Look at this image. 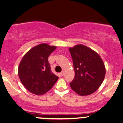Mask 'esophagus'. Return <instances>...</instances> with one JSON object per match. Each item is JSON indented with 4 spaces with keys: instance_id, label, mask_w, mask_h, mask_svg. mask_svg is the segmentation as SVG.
Returning a JSON list of instances; mask_svg holds the SVG:
<instances>
[{
    "instance_id": "esophagus-1",
    "label": "esophagus",
    "mask_w": 123,
    "mask_h": 123,
    "mask_svg": "<svg viewBox=\"0 0 123 123\" xmlns=\"http://www.w3.org/2000/svg\"><path fill=\"white\" fill-rule=\"evenodd\" d=\"M64 74H65L64 71H62V72L60 73V75H61V76H63V75H64Z\"/></svg>"
}]
</instances>
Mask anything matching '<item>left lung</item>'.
Returning a JSON list of instances; mask_svg holds the SVG:
<instances>
[{
	"mask_svg": "<svg viewBox=\"0 0 123 123\" xmlns=\"http://www.w3.org/2000/svg\"><path fill=\"white\" fill-rule=\"evenodd\" d=\"M69 50L75 71L74 80L70 83L71 89L80 96L95 92L105 75V64L99 54L82 44L69 48Z\"/></svg>",
	"mask_w": 123,
	"mask_h": 123,
	"instance_id": "obj_1",
	"label": "left lung"
}]
</instances>
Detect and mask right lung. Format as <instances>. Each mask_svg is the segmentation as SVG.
<instances>
[{
	"label": "right lung",
	"mask_w": 123,
	"mask_h": 123,
	"mask_svg": "<svg viewBox=\"0 0 123 123\" xmlns=\"http://www.w3.org/2000/svg\"><path fill=\"white\" fill-rule=\"evenodd\" d=\"M56 46L40 43L31 48L23 56L18 67L21 83L29 92L42 95L53 87L58 77L50 70L49 55Z\"/></svg>",
	"instance_id": "obj_1"
}]
</instances>
